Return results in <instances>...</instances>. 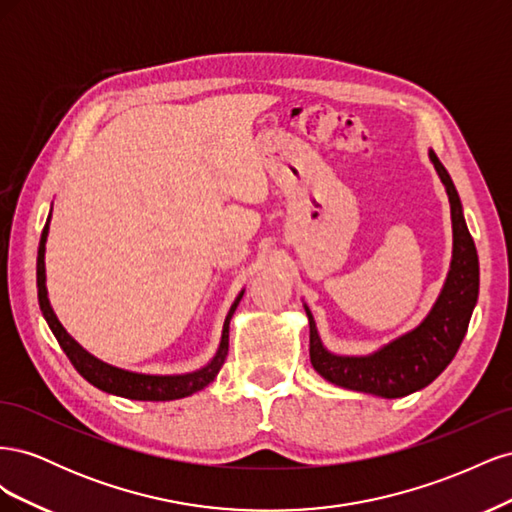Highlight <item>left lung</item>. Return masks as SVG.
<instances>
[{
    "instance_id": "1",
    "label": "left lung",
    "mask_w": 512,
    "mask_h": 512,
    "mask_svg": "<svg viewBox=\"0 0 512 512\" xmlns=\"http://www.w3.org/2000/svg\"><path fill=\"white\" fill-rule=\"evenodd\" d=\"M442 183L446 185L453 215V262L444 290L421 327L395 339L371 356H335L322 348L312 312L309 318V359L318 374L337 386L386 399L404 397L436 380L455 359L466 337L472 309L478 299V254L461 213L455 185L436 153H429Z\"/></svg>"
}]
</instances>
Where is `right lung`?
<instances>
[{
  "label": "right lung",
  "instance_id": "obj_1",
  "mask_svg": "<svg viewBox=\"0 0 512 512\" xmlns=\"http://www.w3.org/2000/svg\"><path fill=\"white\" fill-rule=\"evenodd\" d=\"M46 232H49V222L44 224L42 237H40V247H38V262H36V284H38V303L42 314L49 322V327L59 342L61 350L66 352L70 363L74 369L89 382L98 386L100 391L113 393L119 397H128V399H138V401H168V399H179V397H188L200 389H205L207 384L213 382V378L218 376L220 367L226 361L228 354V324L232 314L243 297V292L237 297V301L232 303L230 312L224 322V331H222V344L215 359L200 371H194V374H185V376H143V374H132V371H123L117 367L106 365L98 359H94L89 352H85L74 339L66 333V329L61 327L57 316L53 314V309L49 305V299H46V286H44V243H46Z\"/></svg>",
  "mask_w": 512,
  "mask_h": 512
}]
</instances>
